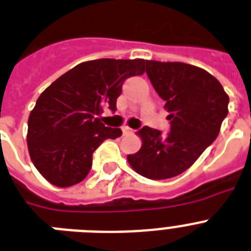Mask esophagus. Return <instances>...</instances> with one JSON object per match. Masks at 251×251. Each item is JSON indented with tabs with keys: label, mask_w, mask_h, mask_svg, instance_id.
<instances>
[{
	"label": "esophagus",
	"mask_w": 251,
	"mask_h": 251,
	"mask_svg": "<svg viewBox=\"0 0 251 251\" xmlns=\"http://www.w3.org/2000/svg\"><path fill=\"white\" fill-rule=\"evenodd\" d=\"M122 132H123V134H129V133H132V132H133V129L126 126V127L122 128Z\"/></svg>",
	"instance_id": "obj_1"
}]
</instances>
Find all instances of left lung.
<instances>
[{"label": "left lung", "instance_id": "1", "mask_svg": "<svg viewBox=\"0 0 251 251\" xmlns=\"http://www.w3.org/2000/svg\"><path fill=\"white\" fill-rule=\"evenodd\" d=\"M146 74L165 101L170 132L143 127L142 147L127 158L140 175L162 180L189 169L217 138L228 96L217 78L192 64L146 61Z\"/></svg>", "mask_w": 251, "mask_h": 251}]
</instances>
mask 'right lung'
Here are the masks:
<instances>
[{"label":"right lung","mask_w":251,"mask_h":251,"mask_svg":"<svg viewBox=\"0 0 251 251\" xmlns=\"http://www.w3.org/2000/svg\"><path fill=\"white\" fill-rule=\"evenodd\" d=\"M145 59L102 58L83 62L62 75L38 98L27 122V149L40 174L55 187L82 181L93 153L122 134L105 127L104 108L117 110L124 81L145 72Z\"/></svg>","instance_id":"add662e5"}]
</instances>
